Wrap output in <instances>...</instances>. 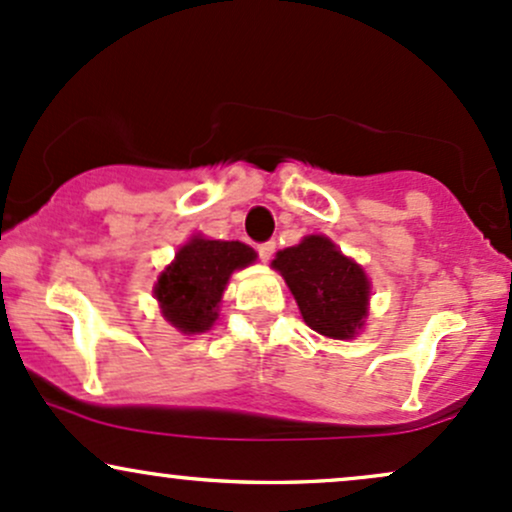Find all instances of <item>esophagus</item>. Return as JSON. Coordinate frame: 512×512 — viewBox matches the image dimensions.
I'll use <instances>...</instances> for the list:
<instances>
[{"instance_id":"esophagus-1","label":"esophagus","mask_w":512,"mask_h":512,"mask_svg":"<svg viewBox=\"0 0 512 512\" xmlns=\"http://www.w3.org/2000/svg\"><path fill=\"white\" fill-rule=\"evenodd\" d=\"M256 249H258V256H261V261H268V258H271L273 251H275V241H266V244H258Z\"/></svg>"}]
</instances>
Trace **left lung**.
I'll return each instance as SVG.
<instances>
[{
  "label": "left lung",
  "instance_id": "left-lung-1",
  "mask_svg": "<svg viewBox=\"0 0 512 512\" xmlns=\"http://www.w3.org/2000/svg\"><path fill=\"white\" fill-rule=\"evenodd\" d=\"M273 268L285 278L309 329L348 341L365 326L370 280L329 237L309 234L297 246L278 251Z\"/></svg>",
  "mask_w": 512,
  "mask_h": 512
}]
</instances>
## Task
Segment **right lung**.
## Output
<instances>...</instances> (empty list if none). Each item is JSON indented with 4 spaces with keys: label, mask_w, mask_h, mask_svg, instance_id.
<instances>
[{
    "label": "right lung",
    "mask_w": 512,
    "mask_h": 512,
    "mask_svg": "<svg viewBox=\"0 0 512 512\" xmlns=\"http://www.w3.org/2000/svg\"><path fill=\"white\" fill-rule=\"evenodd\" d=\"M254 261L256 251L241 241L191 237L154 285L162 317L186 336L208 331L217 319L229 275Z\"/></svg>",
    "instance_id": "add662e5"
}]
</instances>
